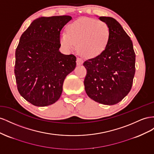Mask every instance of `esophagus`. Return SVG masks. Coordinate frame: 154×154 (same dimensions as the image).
<instances>
[{
  "mask_svg": "<svg viewBox=\"0 0 154 154\" xmlns=\"http://www.w3.org/2000/svg\"><path fill=\"white\" fill-rule=\"evenodd\" d=\"M77 65H78V66H79V65H81V64H82V63H83V62H84V61H83V60H82V58H81V57H77Z\"/></svg>",
  "mask_w": 154,
  "mask_h": 154,
  "instance_id": "34e87169",
  "label": "esophagus"
}]
</instances>
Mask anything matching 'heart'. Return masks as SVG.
I'll list each match as a JSON object with an SVG mask.
<instances>
[{
  "label": "heart",
  "instance_id": "1",
  "mask_svg": "<svg viewBox=\"0 0 154 154\" xmlns=\"http://www.w3.org/2000/svg\"><path fill=\"white\" fill-rule=\"evenodd\" d=\"M110 38V29L103 21L82 18L68 25L67 33L63 32L60 43L72 51L78 45L79 51L85 57L93 58L101 54Z\"/></svg>",
  "mask_w": 154,
  "mask_h": 154
}]
</instances>
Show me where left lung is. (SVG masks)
Here are the masks:
<instances>
[{"mask_svg":"<svg viewBox=\"0 0 154 154\" xmlns=\"http://www.w3.org/2000/svg\"><path fill=\"white\" fill-rule=\"evenodd\" d=\"M110 29V38L101 54L86 60L85 89L90 98L100 104L113 105L128 94L135 72L133 43L113 18L100 17Z\"/></svg>","mask_w":154,"mask_h":154,"instance_id":"8db88e82","label":"left lung"}]
</instances>
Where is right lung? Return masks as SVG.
<instances>
[{
	"label": "right lung",
	"instance_id": "right-lung-1",
	"mask_svg": "<svg viewBox=\"0 0 154 154\" xmlns=\"http://www.w3.org/2000/svg\"><path fill=\"white\" fill-rule=\"evenodd\" d=\"M68 15L40 17L22 34L15 51V75L20 95L36 106L57 101L66 77L76 66V57L59 51L60 31Z\"/></svg>",
	"mask_w": 154,
	"mask_h": 154
}]
</instances>
